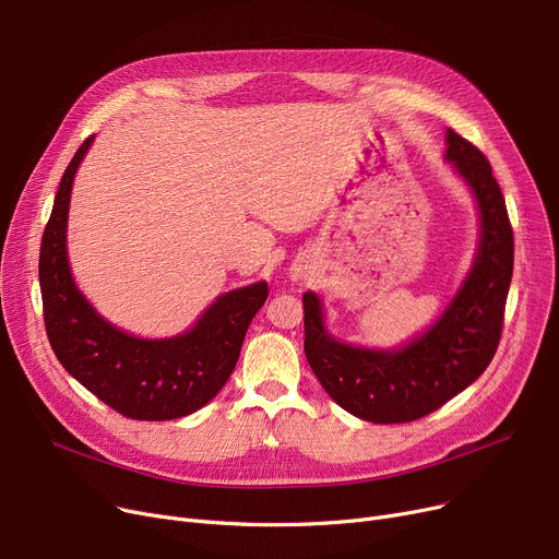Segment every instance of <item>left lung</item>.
<instances>
[{"mask_svg": "<svg viewBox=\"0 0 559 559\" xmlns=\"http://www.w3.org/2000/svg\"><path fill=\"white\" fill-rule=\"evenodd\" d=\"M474 193L480 240L469 274L438 321L395 350L350 346L325 330L321 301L304 294L306 357L325 393L348 414L412 423L467 389L492 361L512 281L514 238L492 166L474 143L448 130V153Z\"/></svg>", "mask_w": 559, "mask_h": 559, "instance_id": "1", "label": "left lung"}]
</instances>
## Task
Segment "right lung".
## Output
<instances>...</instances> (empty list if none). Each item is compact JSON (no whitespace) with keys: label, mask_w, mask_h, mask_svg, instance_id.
Returning <instances> with one entry per match:
<instances>
[{"label":"right lung","mask_w":559,"mask_h":559,"mask_svg":"<svg viewBox=\"0 0 559 559\" xmlns=\"http://www.w3.org/2000/svg\"><path fill=\"white\" fill-rule=\"evenodd\" d=\"M94 134L69 162L40 247L49 344L71 378L132 420H175L211 402L234 373L247 328L267 299L260 281L222 294L200 321L168 340H139L103 319L71 278L67 215L71 186Z\"/></svg>","instance_id":"1"}]
</instances>
